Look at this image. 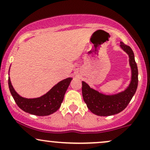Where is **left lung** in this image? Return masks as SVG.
Instances as JSON below:
<instances>
[{
  "mask_svg": "<svg viewBox=\"0 0 150 150\" xmlns=\"http://www.w3.org/2000/svg\"><path fill=\"white\" fill-rule=\"evenodd\" d=\"M120 47L128 54L131 68V80L124 91L114 95H105L99 93L82 82V96L86 106L93 114L98 116H110L124 110L136 93L138 83V71L135 61L134 54L129 46L120 42Z\"/></svg>",
  "mask_w": 150,
  "mask_h": 150,
  "instance_id": "1",
  "label": "left lung"
}]
</instances>
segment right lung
Here are the masks:
<instances>
[{
    "label": "right lung",
    "instance_id": "1",
    "mask_svg": "<svg viewBox=\"0 0 150 150\" xmlns=\"http://www.w3.org/2000/svg\"><path fill=\"white\" fill-rule=\"evenodd\" d=\"M71 77L65 79L54 86L47 93L39 98H23L16 92L12 86L10 78H8V85L14 101L22 110L37 116H47L55 112L61 107Z\"/></svg>",
    "mask_w": 150,
    "mask_h": 150
}]
</instances>
